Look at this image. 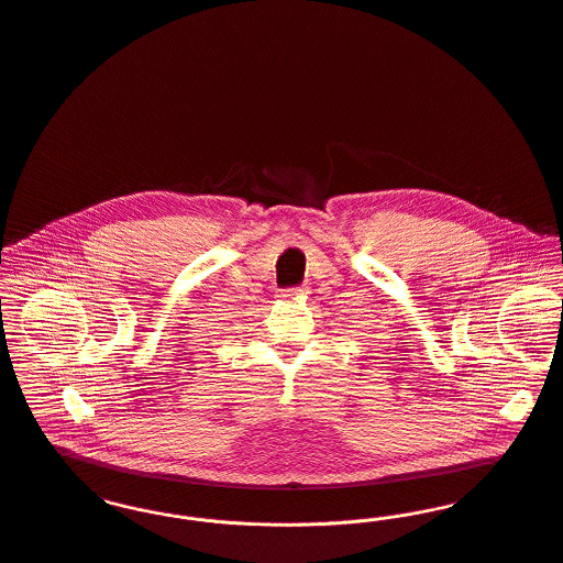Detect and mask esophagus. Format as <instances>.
Instances as JSON below:
<instances>
[{
  "mask_svg": "<svg viewBox=\"0 0 563 563\" xmlns=\"http://www.w3.org/2000/svg\"><path fill=\"white\" fill-rule=\"evenodd\" d=\"M278 298H283V300H300V298H306V289H302V287L285 289V291H280Z\"/></svg>",
  "mask_w": 563,
  "mask_h": 563,
  "instance_id": "obj_1",
  "label": "esophagus"
}]
</instances>
